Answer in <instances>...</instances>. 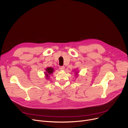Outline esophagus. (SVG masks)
Masks as SVG:
<instances>
[{
  "instance_id": "esophagus-1",
  "label": "esophagus",
  "mask_w": 128,
  "mask_h": 128,
  "mask_svg": "<svg viewBox=\"0 0 128 128\" xmlns=\"http://www.w3.org/2000/svg\"><path fill=\"white\" fill-rule=\"evenodd\" d=\"M59 69L61 70H64L65 69V67L64 66H60L59 67Z\"/></svg>"
}]
</instances>
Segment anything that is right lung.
<instances>
[{
	"instance_id": "obj_1",
	"label": "right lung",
	"mask_w": 128,
	"mask_h": 128,
	"mask_svg": "<svg viewBox=\"0 0 128 128\" xmlns=\"http://www.w3.org/2000/svg\"><path fill=\"white\" fill-rule=\"evenodd\" d=\"M54 69L52 68L51 67H48L46 69V72H45V74L46 78H48V76H49L50 74H52L53 72H54Z\"/></svg>"
}]
</instances>
